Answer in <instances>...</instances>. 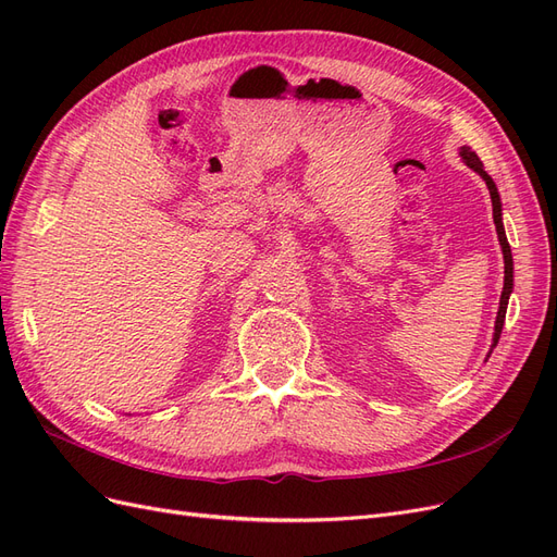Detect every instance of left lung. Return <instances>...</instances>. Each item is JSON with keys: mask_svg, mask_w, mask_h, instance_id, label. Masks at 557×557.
Instances as JSON below:
<instances>
[{"mask_svg": "<svg viewBox=\"0 0 557 557\" xmlns=\"http://www.w3.org/2000/svg\"><path fill=\"white\" fill-rule=\"evenodd\" d=\"M462 160L467 162V166H471V170L479 172L481 178L485 181L487 190H491V199H493V218H495V227H497V237H499V246H502V252H504V290H502V297H499V311H497V320H495V339H493V346L499 342V334H502V327H504V315H507V305H509V295H511V288H513V258H511V246L507 242V234H504V225H502V201H499V193H497V185L495 181L485 174L483 170V162L479 160V156L471 150L469 146H465L462 150Z\"/></svg>", "mask_w": 557, "mask_h": 557, "instance_id": "8db88e82", "label": "left lung"}]
</instances>
